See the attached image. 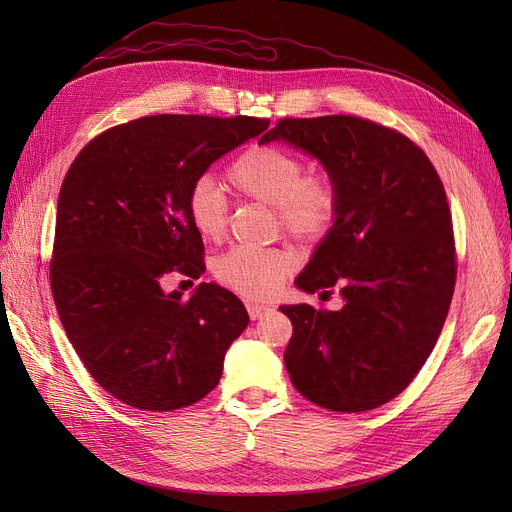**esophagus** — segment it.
Masks as SVG:
<instances>
[{"label":"esophagus","mask_w":512,"mask_h":512,"mask_svg":"<svg viewBox=\"0 0 512 512\" xmlns=\"http://www.w3.org/2000/svg\"><path fill=\"white\" fill-rule=\"evenodd\" d=\"M247 311H249V317H251V319H259V317H263L267 311H270V307H267V305H259V303H247Z\"/></svg>","instance_id":"obj_1"}]
</instances>
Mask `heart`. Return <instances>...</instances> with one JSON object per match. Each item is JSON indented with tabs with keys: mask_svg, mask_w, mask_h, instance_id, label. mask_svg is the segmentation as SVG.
I'll use <instances>...</instances> for the list:
<instances>
[{
	"mask_svg": "<svg viewBox=\"0 0 512 512\" xmlns=\"http://www.w3.org/2000/svg\"><path fill=\"white\" fill-rule=\"evenodd\" d=\"M228 180L240 197L274 207L276 226L301 245H319L336 226L340 191L332 176H307L303 157L278 145H251L228 168ZM193 228L207 240H222L230 226V205L222 186L199 176L186 193ZM294 270L284 249L234 247L213 263V276L245 299H270Z\"/></svg>",
	"mask_w": 512,
	"mask_h": 512,
	"instance_id": "1",
	"label": "heart"
}]
</instances>
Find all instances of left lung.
<instances>
[{
    "instance_id": "left-lung-1",
    "label": "left lung",
    "mask_w": 512,
    "mask_h": 512,
    "mask_svg": "<svg viewBox=\"0 0 512 512\" xmlns=\"http://www.w3.org/2000/svg\"><path fill=\"white\" fill-rule=\"evenodd\" d=\"M286 141L317 157L340 191V213L297 286H336L340 311L282 305L290 382L336 413L378 409L432 355L456 282L444 184L405 134L359 116L282 118L259 143Z\"/></svg>"
}]
</instances>
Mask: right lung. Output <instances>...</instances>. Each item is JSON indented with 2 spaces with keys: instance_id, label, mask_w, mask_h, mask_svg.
<instances>
[{
  "instance_id": "add662e5",
  "label": "right lung",
  "mask_w": 512,
  "mask_h": 512,
  "mask_svg": "<svg viewBox=\"0 0 512 512\" xmlns=\"http://www.w3.org/2000/svg\"><path fill=\"white\" fill-rule=\"evenodd\" d=\"M267 126L251 116H145L97 134L62 182L53 301L93 380L134 409L176 411L205 398L249 324L245 305L218 284L203 282L184 301L159 282L205 272L188 188Z\"/></svg>"
}]
</instances>
